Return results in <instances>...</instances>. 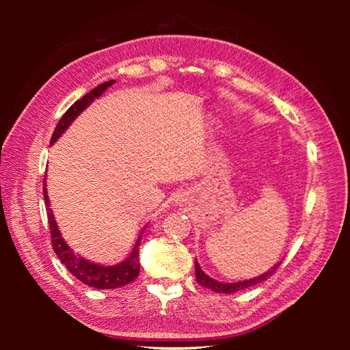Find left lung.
Returning a JSON list of instances; mask_svg holds the SVG:
<instances>
[{"label": "left lung", "instance_id": "8db88e82", "mask_svg": "<svg viewBox=\"0 0 350 350\" xmlns=\"http://www.w3.org/2000/svg\"><path fill=\"white\" fill-rule=\"evenodd\" d=\"M194 267H196V281L200 284V286H204L206 288L213 290V292H217V293H234L238 292V290L242 288H247V287H252V286H256V284L262 282L267 280L269 276H271L276 271V269L280 267V262L276 265H273L269 271H265L264 275H259L256 278H252V280H245V281H238V282H228V284H224V282H219L216 280H213L208 275H205L202 269H200L199 262L196 260L194 262Z\"/></svg>", "mask_w": 350, "mask_h": 350}]
</instances>
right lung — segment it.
Instances as JSON below:
<instances>
[{
  "mask_svg": "<svg viewBox=\"0 0 350 350\" xmlns=\"http://www.w3.org/2000/svg\"><path fill=\"white\" fill-rule=\"evenodd\" d=\"M112 85H114V80L105 81L97 88H94V90L91 92H88L86 96H83L80 100H77V102L70 106L66 112H64L63 117L60 118V122L57 123L55 131L52 134L51 144H54V142L60 137L64 131H66L68 126L77 118V116L81 114V111H85L88 106L94 102V100L102 96V94ZM43 194H44V204L47 206V221H49L52 247H54V252L57 253L58 259L62 260L64 267H66L70 273L77 278V280L94 288H117L133 282L135 278L139 276V271H140L139 245L142 241V233L144 232L140 233L137 241H135L133 252L129 253V256L123 260V262L116 264V265H100V264L90 262V260L83 259L81 256H79V254H75L74 250H70L69 245L62 238L54 215H52V210L49 208L51 204H49V199H47L46 183L43 185Z\"/></svg>",
  "mask_w": 350,
  "mask_h": 350,
  "instance_id": "1",
  "label": "right lung"
}]
</instances>
